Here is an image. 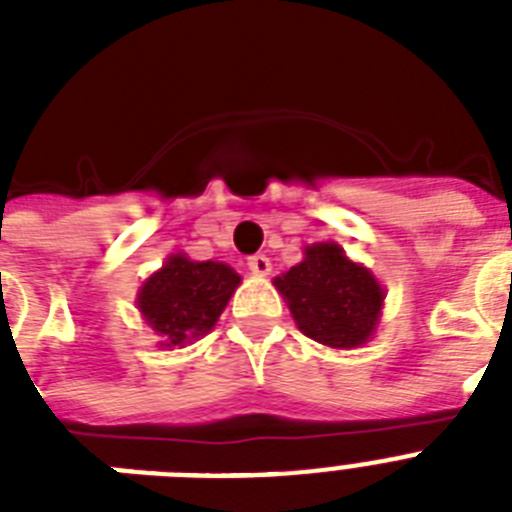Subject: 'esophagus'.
<instances>
[{"label": "esophagus", "instance_id": "esophagus-1", "mask_svg": "<svg viewBox=\"0 0 512 512\" xmlns=\"http://www.w3.org/2000/svg\"><path fill=\"white\" fill-rule=\"evenodd\" d=\"M247 265H249V271L255 273V276H268V273H271V260H268L265 255L247 257Z\"/></svg>", "mask_w": 512, "mask_h": 512}]
</instances>
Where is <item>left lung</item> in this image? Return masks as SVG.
Wrapping results in <instances>:
<instances>
[{"instance_id":"1","label":"left lung","mask_w":512,"mask_h":512,"mask_svg":"<svg viewBox=\"0 0 512 512\" xmlns=\"http://www.w3.org/2000/svg\"><path fill=\"white\" fill-rule=\"evenodd\" d=\"M297 329L327 348H361L377 332L385 289L335 241H316L303 260L273 279Z\"/></svg>"}]
</instances>
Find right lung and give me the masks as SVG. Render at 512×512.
Instances as JSON below:
<instances>
[{
  "label": "right lung",
  "mask_w": 512,
  "mask_h": 512,
  "mask_svg": "<svg viewBox=\"0 0 512 512\" xmlns=\"http://www.w3.org/2000/svg\"><path fill=\"white\" fill-rule=\"evenodd\" d=\"M239 284L231 265L177 252L140 284L135 305L159 337V348H185L215 327Z\"/></svg>",
  "instance_id": "obj_1"
}]
</instances>
